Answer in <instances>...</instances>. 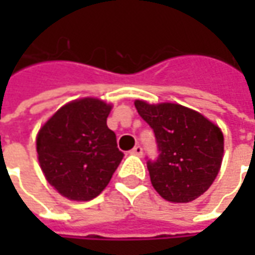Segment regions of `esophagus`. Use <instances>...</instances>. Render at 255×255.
Here are the masks:
<instances>
[{
    "label": "esophagus",
    "instance_id": "obj_1",
    "mask_svg": "<svg viewBox=\"0 0 255 255\" xmlns=\"http://www.w3.org/2000/svg\"><path fill=\"white\" fill-rule=\"evenodd\" d=\"M130 153H132V154H134V156H139V157H140V156L143 154L142 146H134L132 150H130Z\"/></svg>",
    "mask_w": 255,
    "mask_h": 255
}]
</instances>
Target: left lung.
Instances as JSON below:
<instances>
[{
    "mask_svg": "<svg viewBox=\"0 0 255 255\" xmlns=\"http://www.w3.org/2000/svg\"><path fill=\"white\" fill-rule=\"evenodd\" d=\"M134 106L153 129L160 152L147 163L154 190L171 203L196 200L220 171L224 136L219 125L179 103L136 99Z\"/></svg>",
    "mask_w": 255,
    "mask_h": 255,
    "instance_id": "1",
    "label": "left lung"
}]
</instances>
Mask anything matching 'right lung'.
<instances>
[{
  "mask_svg": "<svg viewBox=\"0 0 255 255\" xmlns=\"http://www.w3.org/2000/svg\"><path fill=\"white\" fill-rule=\"evenodd\" d=\"M112 103L86 96L65 103L36 134L39 167L61 196L88 201L99 196L122 160L106 125Z\"/></svg>",
  "mask_w": 255,
  "mask_h": 255,
  "instance_id": "add662e5",
  "label": "right lung"
}]
</instances>
